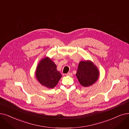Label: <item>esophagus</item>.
Instances as JSON below:
<instances>
[{"mask_svg":"<svg viewBox=\"0 0 129 129\" xmlns=\"http://www.w3.org/2000/svg\"><path fill=\"white\" fill-rule=\"evenodd\" d=\"M66 76H72V73H68V74H66Z\"/></svg>","mask_w":129,"mask_h":129,"instance_id":"34e87169","label":"esophagus"}]
</instances>
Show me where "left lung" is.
<instances>
[{
	"label": "left lung",
	"instance_id": "8db88e82",
	"mask_svg": "<svg viewBox=\"0 0 129 129\" xmlns=\"http://www.w3.org/2000/svg\"><path fill=\"white\" fill-rule=\"evenodd\" d=\"M99 75L98 68L91 60L80 61L76 76L82 86L88 87L92 85L98 81Z\"/></svg>",
	"mask_w": 129,
	"mask_h": 129
}]
</instances>
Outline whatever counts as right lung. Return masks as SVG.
Masks as SVG:
<instances>
[{"label": "right lung", "instance_id": "right-lung-1", "mask_svg": "<svg viewBox=\"0 0 129 129\" xmlns=\"http://www.w3.org/2000/svg\"><path fill=\"white\" fill-rule=\"evenodd\" d=\"M36 80L41 84L48 88H53L61 77L60 72L57 70V66L48 57L42 58L35 71Z\"/></svg>", "mask_w": 129, "mask_h": 129}]
</instances>
